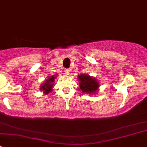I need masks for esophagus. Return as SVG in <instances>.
Here are the masks:
<instances>
[{"label": "esophagus", "instance_id": "1", "mask_svg": "<svg viewBox=\"0 0 147 147\" xmlns=\"http://www.w3.org/2000/svg\"><path fill=\"white\" fill-rule=\"evenodd\" d=\"M64 72H65V75H69V69H65Z\"/></svg>", "mask_w": 147, "mask_h": 147}]
</instances>
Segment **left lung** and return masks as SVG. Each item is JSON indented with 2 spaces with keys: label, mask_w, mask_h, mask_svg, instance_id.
Wrapping results in <instances>:
<instances>
[{
  "label": "left lung",
  "mask_w": 147,
  "mask_h": 147,
  "mask_svg": "<svg viewBox=\"0 0 147 147\" xmlns=\"http://www.w3.org/2000/svg\"><path fill=\"white\" fill-rule=\"evenodd\" d=\"M78 79L79 80L80 89L83 93H86L89 95L97 94L100 85L96 78L87 74H81L78 75Z\"/></svg>",
  "instance_id": "left-lung-1"
}]
</instances>
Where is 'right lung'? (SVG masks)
<instances>
[{
  "instance_id": "obj_1",
  "label": "right lung",
  "mask_w": 147,
  "mask_h": 147,
  "mask_svg": "<svg viewBox=\"0 0 147 147\" xmlns=\"http://www.w3.org/2000/svg\"><path fill=\"white\" fill-rule=\"evenodd\" d=\"M56 77H57L56 75L49 77V78H47V79L44 81V82L41 84V86L40 87V90L45 94H47L50 92H52L53 88V82H54L55 79Z\"/></svg>"
}]
</instances>
